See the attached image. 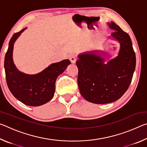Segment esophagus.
<instances>
[{
    "label": "esophagus",
    "mask_w": 147,
    "mask_h": 147,
    "mask_svg": "<svg viewBox=\"0 0 147 147\" xmlns=\"http://www.w3.org/2000/svg\"><path fill=\"white\" fill-rule=\"evenodd\" d=\"M69 60L71 61L72 63H76V58L75 54H70V55L69 56Z\"/></svg>",
    "instance_id": "esophagus-1"
}]
</instances>
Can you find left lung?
Instances as JSON below:
<instances>
[{"instance_id": "8db88e82", "label": "left lung", "mask_w": 147, "mask_h": 147, "mask_svg": "<svg viewBox=\"0 0 147 147\" xmlns=\"http://www.w3.org/2000/svg\"><path fill=\"white\" fill-rule=\"evenodd\" d=\"M113 30L111 38L120 45L118 55L105 63L108 54L102 51L84 52L78 55V84L82 96L90 102L110 103L127 91L136 69V58L131 39L113 23H108Z\"/></svg>"}]
</instances>
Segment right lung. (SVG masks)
Here are the masks:
<instances>
[{
	"label": "right lung",
	"instance_id": "right-lung-1",
	"mask_svg": "<svg viewBox=\"0 0 147 147\" xmlns=\"http://www.w3.org/2000/svg\"><path fill=\"white\" fill-rule=\"evenodd\" d=\"M27 28L14 34L5 55L4 69L7 85L12 94L21 102L30 106H39L53 98L58 76L71 64L69 59L52 63L39 73L28 74L19 71L13 60V45L17 39Z\"/></svg>",
	"mask_w": 147,
	"mask_h": 147
}]
</instances>
